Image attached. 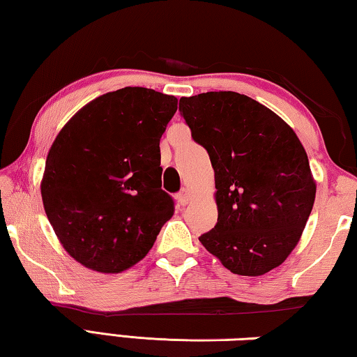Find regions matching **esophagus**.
I'll return each mask as SVG.
<instances>
[{
  "label": "esophagus",
  "mask_w": 357,
  "mask_h": 357,
  "mask_svg": "<svg viewBox=\"0 0 357 357\" xmlns=\"http://www.w3.org/2000/svg\"><path fill=\"white\" fill-rule=\"evenodd\" d=\"M176 198H178V203L181 204V206H185V204H189L192 200V193L189 192V189H183L178 193Z\"/></svg>",
  "instance_id": "1"
}]
</instances>
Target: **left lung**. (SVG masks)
Instances as JSON below:
<instances>
[{"label": "left lung", "instance_id": "8db88e82", "mask_svg": "<svg viewBox=\"0 0 357 357\" xmlns=\"http://www.w3.org/2000/svg\"><path fill=\"white\" fill-rule=\"evenodd\" d=\"M192 137L208 151L217 223L200 236L239 275H263L298 245L317 183L296 132L268 107L233 91L179 99Z\"/></svg>", "mask_w": 357, "mask_h": 357}]
</instances>
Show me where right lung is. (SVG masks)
Listing matches in <instances>:
<instances>
[{"instance_id":"obj_1","label":"right lung","mask_w":357,"mask_h":357,"mask_svg":"<svg viewBox=\"0 0 357 357\" xmlns=\"http://www.w3.org/2000/svg\"><path fill=\"white\" fill-rule=\"evenodd\" d=\"M176 110L174 96L128 86L88 102L59 130L40 181L42 203L64 250L84 268H132L172 219L159 143Z\"/></svg>"}]
</instances>
